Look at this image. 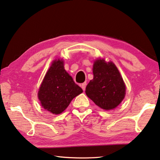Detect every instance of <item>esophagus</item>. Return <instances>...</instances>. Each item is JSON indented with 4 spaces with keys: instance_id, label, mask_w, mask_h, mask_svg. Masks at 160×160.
<instances>
[{
    "instance_id": "obj_1",
    "label": "esophagus",
    "mask_w": 160,
    "mask_h": 160,
    "mask_svg": "<svg viewBox=\"0 0 160 160\" xmlns=\"http://www.w3.org/2000/svg\"><path fill=\"white\" fill-rule=\"evenodd\" d=\"M86 86V82H84V83H82V84H81V87H82L83 91H85Z\"/></svg>"
}]
</instances>
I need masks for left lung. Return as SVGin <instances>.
<instances>
[{"label":"left lung","mask_w":160,"mask_h":160,"mask_svg":"<svg viewBox=\"0 0 160 160\" xmlns=\"http://www.w3.org/2000/svg\"><path fill=\"white\" fill-rule=\"evenodd\" d=\"M93 78L86 86V95L102 109L116 108L125 98L126 88L116 65L98 59L93 63Z\"/></svg>","instance_id":"left-lung-1"}]
</instances>
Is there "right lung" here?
Returning a JSON list of instances; mask_svg holds the SVG:
<instances>
[{
  "label": "right lung",
  "mask_w": 160,
  "mask_h": 160,
  "mask_svg": "<svg viewBox=\"0 0 160 160\" xmlns=\"http://www.w3.org/2000/svg\"><path fill=\"white\" fill-rule=\"evenodd\" d=\"M83 92L64 69V61L56 59L42 82L38 98L43 108L53 114H60L76 96Z\"/></svg>",
  "instance_id": "obj_1"
}]
</instances>
